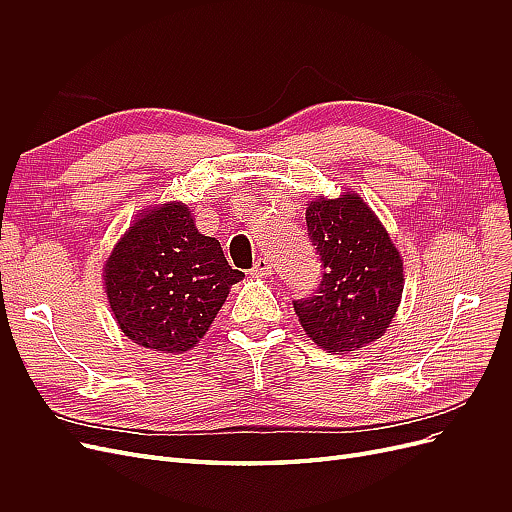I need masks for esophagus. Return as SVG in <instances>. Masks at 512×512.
I'll use <instances>...</instances> for the list:
<instances>
[{"instance_id":"esophagus-1","label":"esophagus","mask_w":512,"mask_h":512,"mask_svg":"<svg viewBox=\"0 0 512 512\" xmlns=\"http://www.w3.org/2000/svg\"><path fill=\"white\" fill-rule=\"evenodd\" d=\"M273 273V265L269 258H258L256 265L252 269V275H258V277H269Z\"/></svg>"}]
</instances>
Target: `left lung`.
Returning a JSON list of instances; mask_svg holds the SVG:
<instances>
[{
    "instance_id": "obj_1",
    "label": "left lung",
    "mask_w": 512,
    "mask_h": 512,
    "mask_svg": "<svg viewBox=\"0 0 512 512\" xmlns=\"http://www.w3.org/2000/svg\"><path fill=\"white\" fill-rule=\"evenodd\" d=\"M305 222L324 273L312 297L292 301L294 312L320 348L361 350L389 329L404 292V262L359 194L312 200Z\"/></svg>"
}]
</instances>
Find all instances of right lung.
<instances>
[{"mask_svg":"<svg viewBox=\"0 0 512 512\" xmlns=\"http://www.w3.org/2000/svg\"><path fill=\"white\" fill-rule=\"evenodd\" d=\"M239 280L243 273L228 265L220 241L200 235L183 203L138 215L104 265L119 329L166 354L200 342Z\"/></svg>","mask_w":512,"mask_h":512,"instance_id":"add662e5","label":"right lung"}]
</instances>
